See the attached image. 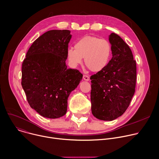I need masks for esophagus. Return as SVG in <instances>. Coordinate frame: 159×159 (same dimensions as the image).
Segmentation results:
<instances>
[{
  "label": "esophagus",
  "instance_id": "obj_1",
  "mask_svg": "<svg viewBox=\"0 0 159 159\" xmlns=\"http://www.w3.org/2000/svg\"><path fill=\"white\" fill-rule=\"evenodd\" d=\"M83 79H84V80H86V81H89L90 80V77L87 75H83Z\"/></svg>",
  "mask_w": 159,
  "mask_h": 159
}]
</instances>
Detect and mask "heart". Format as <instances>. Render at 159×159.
I'll use <instances>...</instances> for the list:
<instances>
[{
    "instance_id": "heart-1",
    "label": "heart",
    "mask_w": 159,
    "mask_h": 159,
    "mask_svg": "<svg viewBox=\"0 0 159 159\" xmlns=\"http://www.w3.org/2000/svg\"><path fill=\"white\" fill-rule=\"evenodd\" d=\"M74 48H69L67 57L70 65L75 67L81 64L84 58L86 66L93 72H98L108 64L112 53L109 40L97 37L86 35L78 39Z\"/></svg>"
}]
</instances>
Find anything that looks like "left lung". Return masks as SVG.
<instances>
[{"label": "left lung", "instance_id": "8db88e82", "mask_svg": "<svg viewBox=\"0 0 159 159\" xmlns=\"http://www.w3.org/2000/svg\"><path fill=\"white\" fill-rule=\"evenodd\" d=\"M112 57L107 66L90 77L91 110L102 120H113L129 107L135 90L136 61L129 46L117 34L109 36Z\"/></svg>", "mask_w": 159, "mask_h": 159}]
</instances>
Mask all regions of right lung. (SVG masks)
Instances as JSON below:
<instances>
[{
  "mask_svg": "<svg viewBox=\"0 0 159 159\" xmlns=\"http://www.w3.org/2000/svg\"><path fill=\"white\" fill-rule=\"evenodd\" d=\"M69 30H52L37 38L29 48L22 66V88L32 109L43 117L64 116L67 98L83 75L66 64Z\"/></svg>",
  "mask_w": 159,
  "mask_h": 159,
  "instance_id": "right-lung-1",
  "label": "right lung"
}]
</instances>
